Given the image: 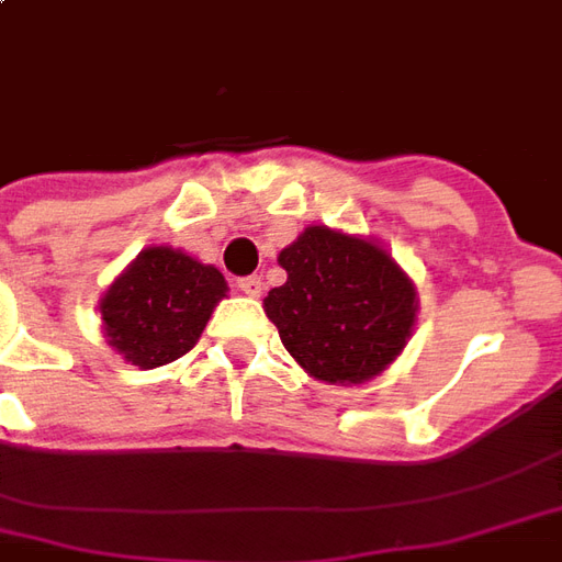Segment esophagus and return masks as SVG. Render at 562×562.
Returning a JSON list of instances; mask_svg holds the SVG:
<instances>
[{"label":"esophagus","instance_id":"34e87169","mask_svg":"<svg viewBox=\"0 0 562 562\" xmlns=\"http://www.w3.org/2000/svg\"><path fill=\"white\" fill-rule=\"evenodd\" d=\"M238 289L247 294V297H259L261 289H265V282H261V277H256V273H252V277H240Z\"/></svg>","mask_w":562,"mask_h":562}]
</instances>
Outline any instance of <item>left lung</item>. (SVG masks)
<instances>
[{
  "mask_svg": "<svg viewBox=\"0 0 562 562\" xmlns=\"http://www.w3.org/2000/svg\"><path fill=\"white\" fill-rule=\"evenodd\" d=\"M277 261L289 280L270 289L265 315L306 375L366 384L405 351L417 324V289L384 244L306 226Z\"/></svg>",
  "mask_w": 562,
  "mask_h": 562,
  "instance_id": "1",
  "label": "left lung"
}]
</instances>
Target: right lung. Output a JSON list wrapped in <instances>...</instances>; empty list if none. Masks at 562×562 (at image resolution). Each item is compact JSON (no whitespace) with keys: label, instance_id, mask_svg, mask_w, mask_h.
<instances>
[{"label":"right lung","instance_id":"add662e5","mask_svg":"<svg viewBox=\"0 0 562 562\" xmlns=\"http://www.w3.org/2000/svg\"><path fill=\"white\" fill-rule=\"evenodd\" d=\"M226 277L184 249L145 247L106 285L98 310L112 351L139 369L184 357L226 297Z\"/></svg>","mask_w":562,"mask_h":562}]
</instances>
